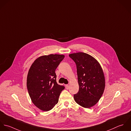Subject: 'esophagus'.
Instances as JSON below:
<instances>
[{
    "mask_svg": "<svg viewBox=\"0 0 131 131\" xmlns=\"http://www.w3.org/2000/svg\"><path fill=\"white\" fill-rule=\"evenodd\" d=\"M65 87H66V89H68L69 87V84H66L65 85Z\"/></svg>",
    "mask_w": 131,
    "mask_h": 131,
    "instance_id": "esophagus-1",
    "label": "esophagus"
}]
</instances>
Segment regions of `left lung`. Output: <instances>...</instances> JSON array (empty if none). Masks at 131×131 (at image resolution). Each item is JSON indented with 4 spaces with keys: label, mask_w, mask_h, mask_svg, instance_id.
Instances as JSON below:
<instances>
[{
    "label": "left lung",
    "mask_w": 131,
    "mask_h": 131,
    "mask_svg": "<svg viewBox=\"0 0 131 131\" xmlns=\"http://www.w3.org/2000/svg\"><path fill=\"white\" fill-rule=\"evenodd\" d=\"M69 56L77 65L79 91L74 95L75 101L86 108L96 104L102 97L105 86L103 69L98 61L93 56L79 52Z\"/></svg>",
    "instance_id": "1"
}]
</instances>
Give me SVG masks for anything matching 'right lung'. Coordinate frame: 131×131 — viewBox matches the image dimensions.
I'll return each instance as SVG.
<instances>
[{"label":"right lung","instance_id":"add662e5","mask_svg":"<svg viewBox=\"0 0 131 131\" xmlns=\"http://www.w3.org/2000/svg\"><path fill=\"white\" fill-rule=\"evenodd\" d=\"M65 56L44 55L37 58L31 65L27 78V88L33 103L39 109L48 111L58 102L65 89L56 82L55 70Z\"/></svg>","mask_w":131,"mask_h":131}]
</instances>
